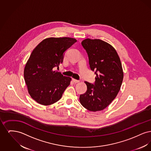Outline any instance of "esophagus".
Wrapping results in <instances>:
<instances>
[{"mask_svg": "<svg viewBox=\"0 0 151 151\" xmlns=\"http://www.w3.org/2000/svg\"><path fill=\"white\" fill-rule=\"evenodd\" d=\"M72 81H73V82L74 83H78L80 82L79 80H76V79H72Z\"/></svg>", "mask_w": 151, "mask_h": 151, "instance_id": "obj_1", "label": "esophagus"}]
</instances>
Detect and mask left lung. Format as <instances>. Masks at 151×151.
Listing matches in <instances>:
<instances>
[{
  "instance_id": "8db88e82",
  "label": "left lung",
  "mask_w": 151,
  "mask_h": 151,
  "mask_svg": "<svg viewBox=\"0 0 151 151\" xmlns=\"http://www.w3.org/2000/svg\"><path fill=\"white\" fill-rule=\"evenodd\" d=\"M81 45L96 76L94 84L85 81L87 90L80 94V102L89 111H101L111 104L121 89L123 79L121 60L115 49L102 40L86 38Z\"/></svg>"
}]
</instances>
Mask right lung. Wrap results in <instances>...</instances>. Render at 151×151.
Masks as SVG:
<instances>
[{"instance_id":"right-lung-1","label":"right lung","mask_w":151,"mask_h":151,"mask_svg":"<svg viewBox=\"0 0 151 151\" xmlns=\"http://www.w3.org/2000/svg\"><path fill=\"white\" fill-rule=\"evenodd\" d=\"M77 40L70 37L43 40L31 53L24 71L31 97L42 105L59 100L71 78L55 70L63 61L64 54Z\"/></svg>"}]
</instances>
